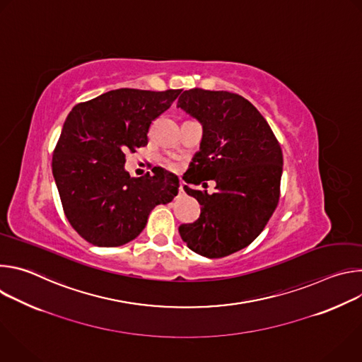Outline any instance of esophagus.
<instances>
[{"label":"esophagus","mask_w":362,"mask_h":362,"mask_svg":"<svg viewBox=\"0 0 362 362\" xmlns=\"http://www.w3.org/2000/svg\"><path fill=\"white\" fill-rule=\"evenodd\" d=\"M179 192H180V194H185V190H183V183H180V187H179Z\"/></svg>","instance_id":"34e87169"}]
</instances>
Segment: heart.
Instances as JSON below:
<instances>
[{
    "label": "heart",
    "mask_w": 362,
    "mask_h": 362,
    "mask_svg": "<svg viewBox=\"0 0 362 362\" xmlns=\"http://www.w3.org/2000/svg\"><path fill=\"white\" fill-rule=\"evenodd\" d=\"M169 168H170V169H177V165H176V163H170Z\"/></svg>",
    "instance_id": "1"
}]
</instances>
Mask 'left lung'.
<instances>
[{"instance_id":"left-lung-1","label":"left lung","mask_w":362,"mask_h":362,"mask_svg":"<svg viewBox=\"0 0 362 362\" xmlns=\"http://www.w3.org/2000/svg\"><path fill=\"white\" fill-rule=\"evenodd\" d=\"M177 107L203 127L200 150L183 179L185 192L202 204L196 222L179 233L193 252L223 257L250 245L267 226L279 200L282 150L264 116L239 94L192 88ZM215 180L217 192L190 184Z\"/></svg>"}]
</instances>
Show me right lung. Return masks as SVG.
Listing matches in <instances>:
<instances>
[{
  "instance_id": "add662e5",
  "label": "right lung",
  "mask_w": 362,
  "mask_h": 362,
  "mask_svg": "<svg viewBox=\"0 0 362 362\" xmlns=\"http://www.w3.org/2000/svg\"><path fill=\"white\" fill-rule=\"evenodd\" d=\"M182 90L119 88L77 105L53 154V176L74 230L101 247L124 245L144 229L150 212L179 192L166 170L130 177L126 151L147 144L150 123Z\"/></svg>"
}]
</instances>
